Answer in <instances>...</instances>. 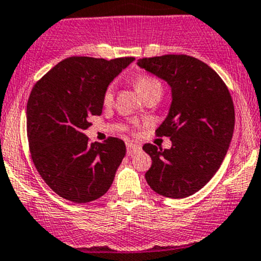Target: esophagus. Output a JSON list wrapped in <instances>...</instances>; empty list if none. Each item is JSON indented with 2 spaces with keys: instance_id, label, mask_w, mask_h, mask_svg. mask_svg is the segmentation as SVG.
<instances>
[{
  "instance_id": "esophagus-1",
  "label": "esophagus",
  "mask_w": 261,
  "mask_h": 261,
  "mask_svg": "<svg viewBox=\"0 0 261 261\" xmlns=\"http://www.w3.org/2000/svg\"><path fill=\"white\" fill-rule=\"evenodd\" d=\"M141 147L138 145H133V143H128L126 145V155L128 156H133L136 155L137 152H140Z\"/></svg>"
}]
</instances>
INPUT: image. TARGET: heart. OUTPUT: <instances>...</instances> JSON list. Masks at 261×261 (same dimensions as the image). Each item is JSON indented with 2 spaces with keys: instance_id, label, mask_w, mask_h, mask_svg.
Listing matches in <instances>:
<instances>
[{
  "instance_id": "obj_1",
  "label": "heart",
  "mask_w": 261,
  "mask_h": 261,
  "mask_svg": "<svg viewBox=\"0 0 261 261\" xmlns=\"http://www.w3.org/2000/svg\"><path fill=\"white\" fill-rule=\"evenodd\" d=\"M135 86L137 88L138 93L146 98L147 96L151 95H160L163 93V86L161 82L158 78L152 75H140L136 78ZM114 93H113V87H109L103 93V103L105 105H110L113 102Z\"/></svg>"
}]
</instances>
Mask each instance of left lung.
I'll use <instances>...</instances> for the list:
<instances>
[{
  "mask_svg": "<svg viewBox=\"0 0 261 261\" xmlns=\"http://www.w3.org/2000/svg\"><path fill=\"white\" fill-rule=\"evenodd\" d=\"M137 64L168 82L173 98L156 129V136L170 138L172 148L143 145L152 160L145 178L159 195L188 197L214 177L227 155L234 129L230 93L217 71L192 56L164 55Z\"/></svg>",
  "mask_w": 261,
  "mask_h": 261,
  "instance_id": "8db88e82",
  "label": "left lung"
}]
</instances>
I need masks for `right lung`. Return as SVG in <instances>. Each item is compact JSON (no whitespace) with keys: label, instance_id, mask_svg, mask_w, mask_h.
<instances>
[{"label":"right lung","instance_id":"right-lung-1","mask_svg":"<svg viewBox=\"0 0 261 261\" xmlns=\"http://www.w3.org/2000/svg\"><path fill=\"white\" fill-rule=\"evenodd\" d=\"M133 60L71 56L34 84L27 103L29 150L42 179L60 197L91 202L113 185L125 145L115 137L89 143L83 132L89 116L102 113L109 84Z\"/></svg>","mask_w":261,"mask_h":261}]
</instances>
